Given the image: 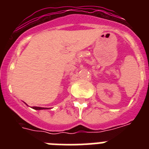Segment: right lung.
Masks as SVG:
<instances>
[{
    "mask_svg": "<svg viewBox=\"0 0 149 149\" xmlns=\"http://www.w3.org/2000/svg\"><path fill=\"white\" fill-rule=\"evenodd\" d=\"M33 109H34V110H43V109H48V108H45V107H33Z\"/></svg>",
    "mask_w": 149,
    "mask_h": 149,
    "instance_id": "add662e5",
    "label": "right lung"
}]
</instances>
